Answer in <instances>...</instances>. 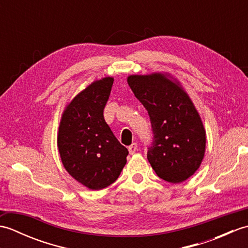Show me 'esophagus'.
I'll return each instance as SVG.
<instances>
[{"mask_svg": "<svg viewBox=\"0 0 248 248\" xmlns=\"http://www.w3.org/2000/svg\"><path fill=\"white\" fill-rule=\"evenodd\" d=\"M128 150H129V152H130V155L135 154L136 150H138V144L133 143L132 145H130V146L128 147Z\"/></svg>", "mask_w": 248, "mask_h": 248, "instance_id": "1", "label": "esophagus"}]
</instances>
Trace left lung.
I'll list each match as a JSON object with an SVG mask.
<instances>
[{"label": "left lung", "instance_id": "8db88e82", "mask_svg": "<svg viewBox=\"0 0 248 248\" xmlns=\"http://www.w3.org/2000/svg\"><path fill=\"white\" fill-rule=\"evenodd\" d=\"M127 81L150 117L154 143L147 159L151 167L167 182L186 181L202 164L207 140L192 99L167 72L132 75Z\"/></svg>", "mask_w": 248, "mask_h": 248}]
</instances>
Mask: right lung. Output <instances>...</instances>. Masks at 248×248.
<instances>
[{
  "instance_id": "add662e5",
  "label": "right lung",
  "mask_w": 248,
  "mask_h": 248,
  "mask_svg": "<svg viewBox=\"0 0 248 248\" xmlns=\"http://www.w3.org/2000/svg\"><path fill=\"white\" fill-rule=\"evenodd\" d=\"M114 78L92 82L66 105L57 148L65 170L89 189H102L117 180L128 149L115 138L103 117Z\"/></svg>"
}]
</instances>
